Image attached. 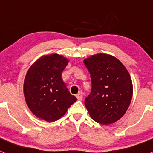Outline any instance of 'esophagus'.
I'll return each mask as SVG.
<instances>
[{"instance_id": "obj_1", "label": "esophagus", "mask_w": 153, "mask_h": 153, "mask_svg": "<svg viewBox=\"0 0 153 153\" xmlns=\"http://www.w3.org/2000/svg\"><path fill=\"white\" fill-rule=\"evenodd\" d=\"M76 97L79 100H82V98H83V93L82 92V91H80V92L78 94H76Z\"/></svg>"}]
</instances>
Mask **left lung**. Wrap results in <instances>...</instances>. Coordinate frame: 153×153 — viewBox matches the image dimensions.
Instances as JSON below:
<instances>
[{
	"label": "left lung",
	"instance_id": "8db88e82",
	"mask_svg": "<svg viewBox=\"0 0 153 153\" xmlns=\"http://www.w3.org/2000/svg\"><path fill=\"white\" fill-rule=\"evenodd\" d=\"M91 78V94L85 105L91 117L102 124L117 122L128 109L133 84L128 71L117 58L97 53L84 59Z\"/></svg>",
	"mask_w": 153,
	"mask_h": 153
}]
</instances>
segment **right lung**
I'll return each mask as SVG.
<instances>
[{
	"label": "right lung",
	"mask_w": 153,
	"mask_h": 153,
	"mask_svg": "<svg viewBox=\"0 0 153 153\" xmlns=\"http://www.w3.org/2000/svg\"><path fill=\"white\" fill-rule=\"evenodd\" d=\"M68 59L57 53L42 56L27 71L23 84L26 104L39 119L55 122L76 101L66 88L62 72Z\"/></svg>",
	"instance_id": "obj_1"
}]
</instances>
